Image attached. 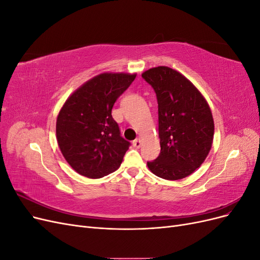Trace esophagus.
Masks as SVG:
<instances>
[{
	"label": "esophagus",
	"mask_w": 260,
	"mask_h": 260,
	"mask_svg": "<svg viewBox=\"0 0 260 260\" xmlns=\"http://www.w3.org/2000/svg\"><path fill=\"white\" fill-rule=\"evenodd\" d=\"M132 144H133V146H135V147L139 148L141 145H142V141H141L140 139H136V140L132 142Z\"/></svg>",
	"instance_id": "esophagus-1"
}]
</instances>
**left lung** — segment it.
Listing matches in <instances>:
<instances>
[{"label":"left lung","instance_id":"obj_1","mask_svg":"<svg viewBox=\"0 0 260 260\" xmlns=\"http://www.w3.org/2000/svg\"><path fill=\"white\" fill-rule=\"evenodd\" d=\"M142 77L158 102L160 154L147 167L166 180L183 179L206 159L215 123L206 99L182 74L167 66L146 70Z\"/></svg>","mask_w":260,"mask_h":260}]
</instances>
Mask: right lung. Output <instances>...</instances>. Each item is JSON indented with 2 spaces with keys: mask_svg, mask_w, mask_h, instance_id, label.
Returning a JSON list of instances; mask_svg holds the SVG:
<instances>
[{
  "mask_svg": "<svg viewBox=\"0 0 260 260\" xmlns=\"http://www.w3.org/2000/svg\"><path fill=\"white\" fill-rule=\"evenodd\" d=\"M136 76L100 74L70 94L60 108L57 143L66 161L79 175L100 179L120 167L130 143L120 137L112 108Z\"/></svg>",
  "mask_w": 260,
  "mask_h": 260,
  "instance_id": "add662e5",
  "label": "right lung"
}]
</instances>
